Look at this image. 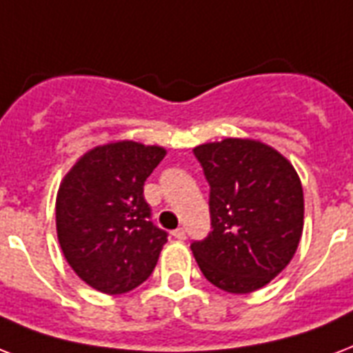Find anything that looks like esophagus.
Listing matches in <instances>:
<instances>
[{
	"label": "esophagus",
	"mask_w": 353,
	"mask_h": 353,
	"mask_svg": "<svg viewBox=\"0 0 353 353\" xmlns=\"http://www.w3.org/2000/svg\"><path fill=\"white\" fill-rule=\"evenodd\" d=\"M172 235H174V239H177V241H185L187 233H185V230H183V228H177V230L174 231Z\"/></svg>",
	"instance_id": "esophagus-1"
}]
</instances>
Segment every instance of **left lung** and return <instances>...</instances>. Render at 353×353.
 Wrapping results in <instances>:
<instances>
[{"instance_id": "left-lung-1", "label": "left lung", "mask_w": 353, "mask_h": 353, "mask_svg": "<svg viewBox=\"0 0 353 353\" xmlns=\"http://www.w3.org/2000/svg\"><path fill=\"white\" fill-rule=\"evenodd\" d=\"M211 187L212 231L190 250L214 287L246 294L270 283L294 257L303 231V190L294 166L252 139L194 148Z\"/></svg>"}]
</instances>
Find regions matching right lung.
<instances>
[{
    "label": "right lung",
    "mask_w": 353,
    "mask_h": 353,
    "mask_svg": "<svg viewBox=\"0 0 353 353\" xmlns=\"http://www.w3.org/2000/svg\"><path fill=\"white\" fill-rule=\"evenodd\" d=\"M166 150L118 141L92 148L64 176L57 192V236L77 276L105 294L144 283L168 233L153 225L144 181Z\"/></svg>",
    "instance_id": "right-lung-1"
}]
</instances>
